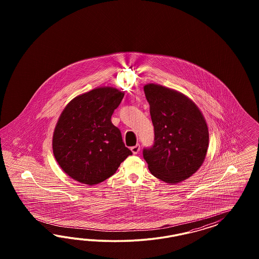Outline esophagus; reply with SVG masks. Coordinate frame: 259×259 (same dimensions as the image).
Listing matches in <instances>:
<instances>
[{"label":"esophagus","mask_w":259,"mask_h":259,"mask_svg":"<svg viewBox=\"0 0 259 259\" xmlns=\"http://www.w3.org/2000/svg\"><path fill=\"white\" fill-rule=\"evenodd\" d=\"M140 149H141V145H140V144H137L136 146H133V147L131 148V151H132V153H133L134 155H137V154L140 152Z\"/></svg>","instance_id":"obj_1"}]
</instances>
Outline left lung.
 Masks as SVG:
<instances>
[{
    "mask_svg": "<svg viewBox=\"0 0 259 259\" xmlns=\"http://www.w3.org/2000/svg\"><path fill=\"white\" fill-rule=\"evenodd\" d=\"M155 139L143 150L150 172L160 181L176 184L200 168L209 145V131L202 113L188 97L167 87H143Z\"/></svg>",
    "mask_w": 259,
    "mask_h": 259,
    "instance_id": "left-lung-1",
    "label": "left lung"
}]
</instances>
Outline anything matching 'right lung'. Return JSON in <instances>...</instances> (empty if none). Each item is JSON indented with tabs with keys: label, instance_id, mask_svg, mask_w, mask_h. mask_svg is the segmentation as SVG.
I'll use <instances>...</instances> for the list:
<instances>
[{
	"label": "right lung",
	"instance_id": "right-lung-1",
	"mask_svg": "<svg viewBox=\"0 0 259 259\" xmlns=\"http://www.w3.org/2000/svg\"><path fill=\"white\" fill-rule=\"evenodd\" d=\"M124 93L98 87L74 98L63 109L53 134L57 162L71 179L87 185L113 176L132 152L111 121Z\"/></svg>",
	"mask_w": 259,
	"mask_h": 259
}]
</instances>
